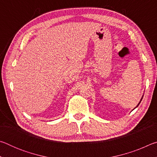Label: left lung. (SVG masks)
Here are the masks:
<instances>
[{
    "label": "left lung",
    "instance_id": "obj_1",
    "mask_svg": "<svg viewBox=\"0 0 157 157\" xmlns=\"http://www.w3.org/2000/svg\"><path fill=\"white\" fill-rule=\"evenodd\" d=\"M142 99H143V97L141 98V99H140V102H139V105H138L136 106V107H138V106H139V104H140V102H141V100H142Z\"/></svg>",
    "mask_w": 157,
    "mask_h": 157
}]
</instances>
